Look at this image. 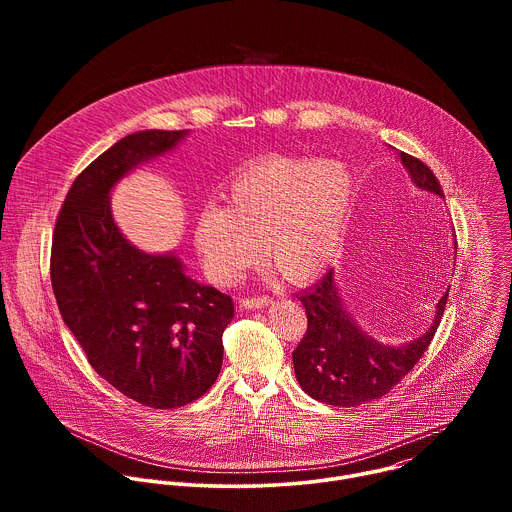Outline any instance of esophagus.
<instances>
[{
	"label": "esophagus",
	"instance_id": "obj_1",
	"mask_svg": "<svg viewBox=\"0 0 512 512\" xmlns=\"http://www.w3.org/2000/svg\"><path fill=\"white\" fill-rule=\"evenodd\" d=\"M271 300L269 298H243L241 300V308L245 310H259L263 306H267Z\"/></svg>",
	"mask_w": 512,
	"mask_h": 512
}]
</instances>
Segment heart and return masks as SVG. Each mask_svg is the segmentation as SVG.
<instances>
[{
  "label": "heart",
  "instance_id": "heart-1",
  "mask_svg": "<svg viewBox=\"0 0 512 512\" xmlns=\"http://www.w3.org/2000/svg\"><path fill=\"white\" fill-rule=\"evenodd\" d=\"M354 198V178L336 160H261L204 206L192 229L210 281L231 285L259 261L291 283L318 279L340 253Z\"/></svg>",
  "mask_w": 512,
  "mask_h": 512
}]
</instances>
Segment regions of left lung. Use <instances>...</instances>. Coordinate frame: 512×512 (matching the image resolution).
<instances>
[{
	"mask_svg": "<svg viewBox=\"0 0 512 512\" xmlns=\"http://www.w3.org/2000/svg\"><path fill=\"white\" fill-rule=\"evenodd\" d=\"M417 190L444 198L433 172L417 158L397 156ZM456 249V237H454ZM448 291L437 300L431 324L417 338L401 344H385L364 332L348 312L334 269L298 298L306 308L308 330L294 350V371L300 387L326 405L356 407L383 397L423 356L442 322Z\"/></svg>",
	"mask_w": 512,
	"mask_h": 512,
	"instance_id": "left-lung-1",
	"label": "left lung"
}]
</instances>
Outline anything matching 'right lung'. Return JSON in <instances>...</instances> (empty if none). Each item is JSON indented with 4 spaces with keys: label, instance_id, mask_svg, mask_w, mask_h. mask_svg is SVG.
I'll use <instances>...</instances> for the list:
<instances>
[{
    "label": "right lung",
    "instance_id": "add662e5",
    "mask_svg": "<svg viewBox=\"0 0 512 512\" xmlns=\"http://www.w3.org/2000/svg\"><path fill=\"white\" fill-rule=\"evenodd\" d=\"M188 133L145 129L113 143L72 182L52 237L50 277L64 324L107 383L154 409L182 407L212 387L235 306L186 275L174 251L137 249L115 223L111 192Z\"/></svg>",
    "mask_w": 512,
    "mask_h": 512
}]
</instances>
